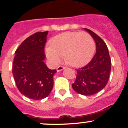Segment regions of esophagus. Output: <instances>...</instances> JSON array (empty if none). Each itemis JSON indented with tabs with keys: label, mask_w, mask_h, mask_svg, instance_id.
I'll list each match as a JSON object with an SVG mask.
<instances>
[{
	"label": "esophagus",
	"mask_w": 128,
	"mask_h": 128,
	"mask_svg": "<svg viewBox=\"0 0 128 128\" xmlns=\"http://www.w3.org/2000/svg\"><path fill=\"white\" fill-rule=\"evenodd\" d=\"M65 68H66L64 66H58L57 68V72H58V71H62V70H64Z\"/></svg>",
	"instance_id": "obj_1"
}]
</instances>
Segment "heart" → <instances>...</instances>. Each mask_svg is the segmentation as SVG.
Returning a JSON list of instances; mask_svg holds the SVG:
<instances>
[{"mask_svg":"<svg viewBox=\"0 0 128 128\" xmlns=\"http://www.w3.org/2000/svg\"><path fill=\"white\" fill-rule=\"evenodd\" d=\"M95 49V42L89 33L68 32L52 38L45 53L52 64L56 65L64 57L67 64L79 68L90 61Z\"/></svg>","mask_w":128,"mask_h":128,"instance_id":"obj_1","label":"heart"}]
</instances>
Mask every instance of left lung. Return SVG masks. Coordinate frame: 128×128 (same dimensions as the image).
<instances>
[{
	"mask_svg": "<svg viewBox=\"0 0 128 128\" xmlns=\"http://www.w3.org/2000/svg\"><path fill=\"white\" fill-rule=\"evenodd\" d=\"M96 43V54L87 65L76 70L77 76L72 87L83 95H92L101 91L107 84L111 70V59L104 40L90 30L84 28Z\"/></svg>",
	"mask_w": 128,
	"mask_h": 128,
	"instance_id": "obj_1",
	"label": "left lung"
}]
</instances>
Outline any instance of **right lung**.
Segmentation results:
<instances>
[{
	"instance_id": "right-lung-1",
	"label": "right lung",
	"mask_w": 128,
	"mask_h": 128,
	"mask_svg": "<svg viewBox=\"0 0 128 128\" xmlns=\"http://www.w3.org/2000/svg\"><path fill=\"white\" fill-rule=\"evenodd\" d=\"M48 32H37L24 40L15 52L12 74L19 91L26 97L38 100L52 91L54 74L45 65L44 48Z\"/></svg>"
}]
</instances>
